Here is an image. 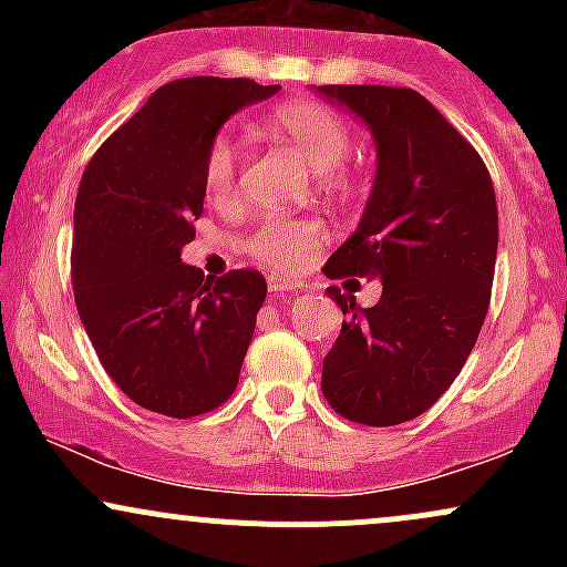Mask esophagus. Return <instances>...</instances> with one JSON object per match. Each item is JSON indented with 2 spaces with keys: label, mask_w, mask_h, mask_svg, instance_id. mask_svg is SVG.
Masks as SVG:
<instances>
[{
  "label": "esophagus",
  "mask_w": 567,
  "mask_h": 567,
  "mask_svg": "<svg viewBox=\"0 0 567 567\" xmlns=\"http://www.w3.org/2000/svg\"><path fill=\"white\" fill-rule=\"evenodd\" d=\"M301 288V282L296 279H282V277H269V290L271 292H292Z\"/></svg>",
  "instance_id": "esophagus-1"
}]
</instances>
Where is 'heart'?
Masks as SVG:
<instances>
[{"label":"heart","instance_id":"b5f03b06","mask_svg":"<svg viewBox=\"0 0 567 567\" xmlns=\"http://www.w3.org/2000/svg\"><path fill=\"white\" fill-rule=\"evenodd\" d=\"M275 127L285 138L301 148L317 173H328L347 159L351 148V130L347 122L328 106L317 101H290L275 112ZM239 171V146L229 135H218L210 141L202 162V181H205L210 199L226 202L234 194ZM324 243V229L309 218H266L256 231L247 237V256L269 269L292 275L301 271L315 258Z\"/></svg>","mask_w":567,"mask_h":567}]
</instances>
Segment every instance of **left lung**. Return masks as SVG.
<instances>
[{"label":"left lung","instance_id":"obj_1","mask_svg":"<svg viewBox=\"0 0 567 567\" xmlns=\"http://www.w3.org/2000/svg\"><path fill=\"white\" fill-rule=\"evenodd\" d=\"M375 143V178L324 275L381 279L370 309L328 288L349 315L322 362V394L343 419L394 426L429 410L472 354L498 252L485 162L424 95L383 84H322Z\"/></svg>","mask_w":567,"mask_h":567}]
</instances>
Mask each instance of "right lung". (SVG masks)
<instances>
[{"mask_svg":"<svg viewBox=\"0 0 567 567\" xmlns=\"http://www.w3.org/2000/svg\"><path fill=\"white\" fill-rule=\"evenodd\" d=\"M279 90L220 76L175 80L103 143L74 205L71 279L97 360L135 405L192 419L237 389L266 279H220L181 261L202 216V162L218 130Z\"/></svg>","mask_w":567,"mask_h":567,"instance_id":"add662e5","label":"right lung"}]
</instances>
